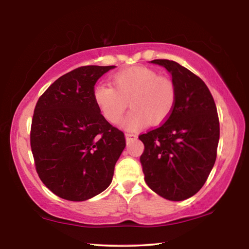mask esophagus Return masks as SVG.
Instances as JSON below:
<instances>
[{
	"label": "esophagus",
	"instance_id": "esophagus-1",
	"mask_svg": "<svg viewBox=\"0 0 249 249\" xmlns=\"http://www.w3.org/2000/svg\"><path fill=\"white\" fill-rule=\"evenodd\" d=\"M125 137H126V140H127V141H130V140H136V138H137V134L127 132V133H125Z\"/></svg>",
	"mask_w": 249,
	"mask_h": 249
}]
</instances>
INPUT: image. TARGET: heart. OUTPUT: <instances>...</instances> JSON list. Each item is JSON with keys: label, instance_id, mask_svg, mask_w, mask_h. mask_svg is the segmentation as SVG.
I'll list each match as a JSON object with an SVG mask.
<instances>
[{"label": "heart", "instance_id": "heart-1", "mask_svg": "<svg viewBox=\"0 0 249 249\" xmlns=\"http://www.w3.org/2000/svg\"><path fill=\"white\" fill-rule=\"evenodd\" d=\"M114 87L99 82L93 88L94 103L103 116L119 123L127 108L132 109L123 121L125 128L140 129L150 122L159 124L170 116L177 101V89L170 79L160 77L154 69L138 66L113 75Z\"/></svg>", "mask_w": 249, "mask_h": 249}]
</instances>
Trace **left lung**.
I'll return each mask as SVG.
<instances>
[{
	"label": "left lung",
	"instance_id": "8db88e82",
	"mask_svg": "<svg viewBox=\"0 0 249 249\" xmlns=\"http://www.w3.org/2000/svg\"><path fill=\"white\" fill-rule=\"evenodd\" d=\"M171 74L177 101L160 127L140 135L141 156L148 187L170 201L189 199L203 187L215 163L220 123L209 88L178 62L156 59Z\"/></svg>",
	"mask_w": 249,
	"mask_h": 249
}]
</instances>
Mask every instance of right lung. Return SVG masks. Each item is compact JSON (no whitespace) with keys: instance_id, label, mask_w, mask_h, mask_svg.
I'll use <instances>...</instances> for the list:
<instances>
[{"instance_id":"add662e5","label":"right lung","mask_w":249,"mask_h":249,"mask_svg":"<svg viewBox=\"0 0 249 249\" xmlns=\"http://www.w3.org/2000/svg\"><path fill=\"white\" fill-rule=\"evenodd\" d=\"M115 66H84L57 79L35 107L31 147L37 174L54 195L86 201L112 182L125 136L101 114L93 88Z\"/></svg>"}]
</instances>
